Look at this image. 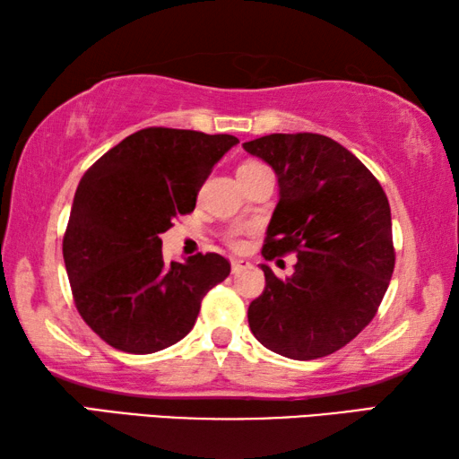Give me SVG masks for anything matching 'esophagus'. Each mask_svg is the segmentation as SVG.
<instances>
[{
	"mask_svg": "<svg viewBox=\"0 0 459 459\" xmlns=\"http://www.w3.org/2000/svg\"><path fill=\"white\" fill-rule=\"evenodd\" d=\"M252 264L247 260H242V258H236V260H231V273L234 274H239L242 273V270H246V268H250Z\"/></svg>",
	"mask_w": 459,
	"mask_h": 459,
	"instance_id": "1",
	"label": "esophagus"
}]
</instances>
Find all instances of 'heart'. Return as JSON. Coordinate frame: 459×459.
Masks as SVG:
<instances>
[{"label": "heart", "instance_id": "1", "mask_svg": "<svg viewBox=\"0 0 459 459\" xmlns=\"http://www.w3.org/2000/svg\"><path fill=\"white\" fill-rule=\"evenodd\" d=\"M258 167H264V164H260V162H246V164H242V167H239V170H244V169H258ZM234 244H239L238 239H234Z\"/></svg>", "mask_w": 459, "mask_h": 459}]
</instances>
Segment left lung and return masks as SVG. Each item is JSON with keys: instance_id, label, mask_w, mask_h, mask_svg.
Here are the masks:
<instances>
[{"instance_id": "obj_1", "label": "left lung", "mask_w": 459, "mask_h": 459, "mask_svg": "<svg viewBox=\"0 0 459 459\" xmlns=\"http://www.w3.org/2000/svg\"><path fill=\"white\" fill-rule=\"evenodd\" d=\"M279 178L262 256L297 252L295 273L247 307L256 340L290 359L329 356L374 319L394 270L390 205L377 177L321 134H270L244 144Z\"/></svg>"}]
</instances>
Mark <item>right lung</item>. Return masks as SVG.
<instances>
[{
    "label": "right lung",
    "mask_w": 459,
    "mask_h": 459,
    "mask_svg": "<svg viewBox=\"0 0 459 459\" xmlns=\"http://www.w3.org/2000/svg\"><path fill=\"white\" fill-rule=\"evenodd\" d=\"M230 134L146 127L108 150L74 193L63 256L81 317L111 348L154 354L191 332L230 262L197 254L164 262L172 220L191 213Z\"/></svg>",
    "instance_id": "right-lung-1"
}]
</instances>
